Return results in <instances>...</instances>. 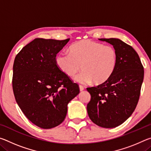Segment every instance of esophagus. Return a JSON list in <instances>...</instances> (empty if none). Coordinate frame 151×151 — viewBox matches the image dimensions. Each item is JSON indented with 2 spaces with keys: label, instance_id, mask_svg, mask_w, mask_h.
Masks as SVG:
<instances>
[{
  "label": "esophagus",
  "instance_id": "esophagus-1",
  "mask_svg": "<svg viewBox=\"0 0 151 151\" xmlns=\"http://www.w3.org/2000/svg\"><path fill=\"white\" fill-rule=\"evenodd\" d=\"M79 88H80L81 91H83L84 89H85V87H84V86H82V85H79Z\"/></svg>",
  "mask_w": 151,
  "mask_h": 151
}]
</instances>
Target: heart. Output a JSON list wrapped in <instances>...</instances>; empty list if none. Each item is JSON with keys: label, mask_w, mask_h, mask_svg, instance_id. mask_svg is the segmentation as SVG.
Wrapping results in <instances>:
<instances>
[{"label": "heart", "mask_w": 151, "mask_h": 151, "mask_svg": "<svg viewBox=\"0 0 151 151\" xmlns=\"http://www.w3.org/2000/svg\"><path fill=\"white\" fill-rule=\"evenodd\" d=\"M117 62L118 55L113 47L91 40L76 42L70 47L69 53L61 52L56 57L58 68L70 77L81 67L83 71L75 78L80 84L105 83L114 74Z\"/></svg>", "instance_id": "1"}]
</instances>
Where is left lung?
<instances>
[{"label":"left lung","mask_w":151,"mask_h":151,"mask_svg":"<svg viewBox=\"0 0 151 151\" xmlns=\"http://www.w3.org/2000/svg\"><path fill=\"white\" fill-rule=\"evenodd\" d=\"M115 48L118 62L113 75L105 83L88 87L89 118L103 128L118 127L131 116L139 102L144 68L131 46L118 39H99Z\"/></svg>","instance_id":"8db88e82"}]
</instances>
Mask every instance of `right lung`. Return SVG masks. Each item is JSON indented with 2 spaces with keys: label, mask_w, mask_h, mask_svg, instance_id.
<instances>
[{
  "label": "right lung",
  "mask_w": 151,
  "mask_h": 151,
  "mask_svg": "<svg viewBox=\"0 0 151 151\" xmlns=\"http://www.w3.org/2000/svg\"><path fill=\"white\" fill-rule=\"evenodd\" d=\"M70 39L37 38L17 55L13 65L12 89L27 118L42 129L62 123L67 104L80 92L79 86L61 71L56 57Z\"/></svg>",
  "instance_id": "add662e5"
}]
</instances>
